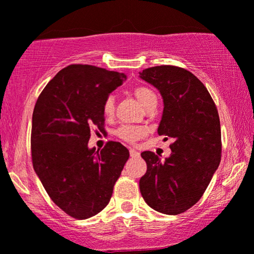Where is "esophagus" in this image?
I'll return each mask as SVG.
<instances>
[{"label": "esophagus", "mask_w": 254, "mask_h": 254, "mask_svg": "<svg viewBox=\"0 0 254 254\" xmlns=\"http://www.w3.org/2000/svg\"><path fill=\"white\" fill-rule=\"evenodd\" d=\"M130 155L132 158H138L140 154H139V152H137L136 150H133V148H130Z\"/></svg>", "instance_id": "1"}]
</instances>
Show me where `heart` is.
Returning <instances> with one entry per match:
<instances>
[{
    "label": "heart",
    "mask_w": 254,
    "mask_h": 254,
    "mask_svg": "<svg viewBox=\"0 0 254 254\" xmlns=\"http://www.w3.org/2000/svg\"><path fill=\"white\" fill-rule=\"evenodd\" d=\"M134 96L139 101L145 109L151 107L152 104H157V95L152 92L150 88L144 86H138L133 89ZM115 113V97L109 95L103 103V114L106 117H111ZM145 134V131L141 127H132V125H122L116 130V136L122 140L127 143H134L139 140Z\"/></svg>",
    "instance_id": "obj_1"
}]
</instances>
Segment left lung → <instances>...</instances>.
<instances>
[{"mask_svg": "<svg viewBox=\"0 0 254 254\" xmlns=\"http://www.w3.org/2000/svg\"><path fill=\"white\" fill-rule=\"evenodd\" d=\"M139 76L160 92L164 111L158 133L173 139L165 161L151 151L141 153L147 171L139 189L152 209L179 215L200 200L221 162L218 111L204 84L187 69L155 66Z\"/></svg>", "mask_w": 254, "mask_h": 254, "instance_id": "8db88e82", "label": "left lung"}]
</instances>
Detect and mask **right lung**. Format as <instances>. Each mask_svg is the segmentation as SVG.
I'll use <instances>...</instances> for the list:
<instances>
[{
  "label": "right lung",
  "mask_w": 254,
  "mask_h": 254,
  "mask_svg": "<svg viewBox=\"0 0 254 254\" xmlns=\"http://www.w3.org/2000/svg\"><path fill=\"white\" fill-rule=\"evenodd\" d=\"M127 79L92 65H69L46 84L32 114L31 157L36 174L54 203L77 219L109 203L129 159L118 141L88 147L90 129L103 130V103Z\"/></svg>",
  "instance_id": "1"
}]
</instances>
